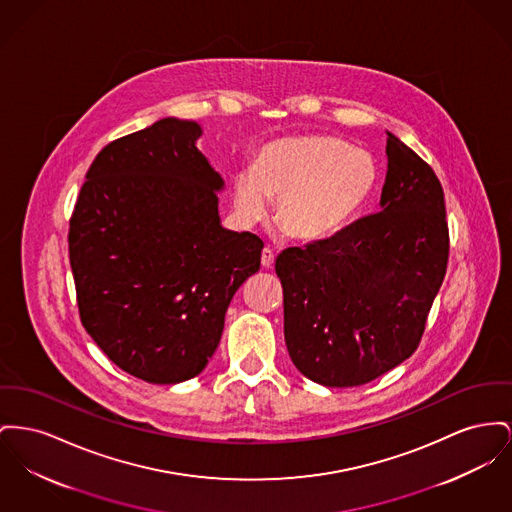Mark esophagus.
Wrapping results in <instances>:
<instances>
[{"instance_id": "obj_1", "label": "esophagus", "mask_w": 512, "mask_h": 512, "mask_svg": "<svg viewBox=\"0 0 512 512\" xmlns=\"http://www.w3.org/2000/svg\"><path fill=\"white\" fill-rule=\"evenodd\" d=\"M261 265L263 269H271L274 265V253H272L271 247H265L263 253H261Z\"/></svg>"}]
</instances>
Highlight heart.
<instances>
[{"mask_svg": "<svg viewBox=\"0 0 512 512\" xmlns=\"http://www.w3.org/2000/svg\"><path fill=\"white\" fill-rule=\"evenodd\" d=\"M381 181L377 158L332 135H303L263 147L255 168L232 181L241 222L265 220L276 201L280 230L303 243L346 232L373 201Z\"/></svg>", "mask_w": 512, "mask_h": 512, "instance_id": "obj_1", "label": "heart"}]
</instances>
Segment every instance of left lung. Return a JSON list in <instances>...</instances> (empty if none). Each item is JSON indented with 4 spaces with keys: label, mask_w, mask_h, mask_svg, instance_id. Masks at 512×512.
Returning a JSON list of instances; mask_svg holds the SVG:
<instances>
[{
    "label": "left lung",
    "mask_w": 512,
    "mask_h": 512,
    "mask_svg": "<svg viewBox=\"0 0 512 512\" xmlns=\"http://www.w3.org/2000/svg\"><path fill=\"white\" fill-rule=\"evenodd\" d=\"M387 158L381 212L332 240L288 247L274 265L290 358L325 387L365 385L408 360L447 272L441 183L391 131Z\"/></svg>",
    "instance_id": "8db88e82"
}]
</instances>
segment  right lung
Returning a JSON list of instances; mask_svg holds the SVG:
<instances>
[{
    "instance_id": "right-lung-1",
    "label": "right lung",
    "mask_w": 512,
    "mask_h": 512,
    "mask_svg": "<svg viewBox=\"0 0 512 512\" xmlns=\"http://www.w3.org/2000/svg\"><path fill=\"white\" fill-rule=\"evenodd\" d=\"M197 121L164 118L94 158L69 222L81 323L129 375H199L228 305L261 267L263 241L222 228L224 180L197 149Z\"/></svg>"
}]
</instances>
